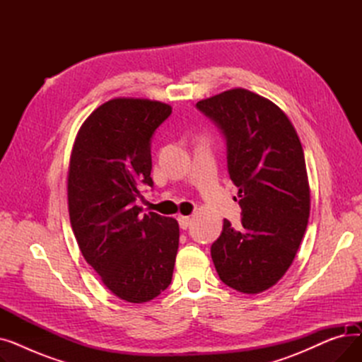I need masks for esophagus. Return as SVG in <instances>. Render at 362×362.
<instances>
[{
  "mask_svg": "<svg viewBox=\"0 0 362 362\" xmlns=\"http://www.w3.org/2000/svg\"><path fill=\"white\" fill-rule=\"evenodd\" d=\"M177 220H179V226L182 227L183 230H186L187 227H189V224H191V217H186V216H179V217H177Z\"/></svg>",
  "mask_w": 362,
  "mask_h": 362,
  "instance_id": "obj_1",
  "label": "esophagus"
}]
</instances>
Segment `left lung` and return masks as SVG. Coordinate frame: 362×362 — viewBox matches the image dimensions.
Instances as JSON below:
<instances>
[{"label": "left lung", "mask_w": 362, "mask_h": 362, "mask_svg": "<svg viewBox=\"0 0 362 362\" xmlns=\"http://www.w3.org/2000/svg\"><path fill=\"white\" fill-rule=\"evenodd\" d=\"M197 108L223 132L242 208L240 229L224 220L213 262L229 288L261 293L288 272L307 230L311 199L299 136L281 108L243 88L201 100Z\"/></svg>", "instance_id": "1"}]
</instances>
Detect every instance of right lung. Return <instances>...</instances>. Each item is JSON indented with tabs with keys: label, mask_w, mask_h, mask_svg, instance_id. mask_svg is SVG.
Segmentation results:
<instances>
[{
	"label": "right lung",
	"mask_w": 362,
	"mask_h": 362,
	"mask_svg": "<svg viewBox=\"0 0 362 362\" xmlns=\"http://www.w3.org/2000/svg\"><path fill=\"white\" fill-rule=\"evenodd\" d=\"M168 104L112 98L81 126L74 139L67 201L79 250L105 286L130 303L168 288L179 248V224L141 216V186H152L151 138L170 116Z\"/></svg>",
	"instance_id": "right-lung-1"
}]
</instances>
